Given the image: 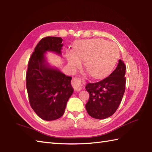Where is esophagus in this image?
Masks as SVG:
<instances>
[{"label": "esophagus", "instance_id": "obj_1", "mask_svg": "<svg viewBox=\"0 0 152 152\" xmlns=\"http://www.w3.org/2000/svg\"><path fill=\"white\" fill-rule=\"evenodd\" d=\"M72 85L74 90L76 91H80L85 86V80H81L79 77H74L72 80Z\"/></svg>", "mask_w": 152, "mask_h": 152}]
</instances>
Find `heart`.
Here are the masks:
<instances>
[{"mask_svg":"<svg viewBox=\"0 0 152 152\" xmlns=\"http://www.w3.org/2000/svg\"><path fill=\"white\" fill-rule=\"evenodd\" d=\"M73 53L69 52L67 55L71 66L75 68L80 65V60H85L87 72L94 78H99L113 68L118 58V50L114 43L94 39L77 42Z\"/></svg>","mask_w":152,"mask_h":152,"instance_id":"b5f03b06","label":"heart"}]
</instances>
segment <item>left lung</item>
Masks as SVG:
<instances>
[{"mask_svg": "<svg viewBox=\"0 0 152 152\" xmlns=\"http://www.w3.org/2000/svg\"><path fill=\"white\" fill-rule=\"evenodd\" d=\"M126 70L124 62L119 60L109 76L98 82L87 84L86 90L90 96L85 107L90 116L102 120L116 112L126 90Z\"/></svg>", "mask_w": 152, "mask_h": 152, "instance_id": "8db88e82", "label": "left lung"}]
</instances>
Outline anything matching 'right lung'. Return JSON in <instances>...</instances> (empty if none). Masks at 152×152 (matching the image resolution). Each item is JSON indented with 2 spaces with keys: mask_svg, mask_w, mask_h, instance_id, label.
<instances>
[{
  "mask_svg": "<svg viewBox=\"0 0 152 152\" xmlns=\"http://www.w3.org/2000/svg\"><path fill=\"white\" fill-rule=\"evenodd\" d=\"M62 39L48 36L36 46L29 59L26 74V89L30 106L39 118L46 121L61 117L73 92L72 77L46 63L44 54L53 51L61 55Z\"/></svg>",
  "mask_w": 152,
  "mask_h": 152,
  "instance_id": "add662e5",
  "label": "right lung"
}]
</instances>
